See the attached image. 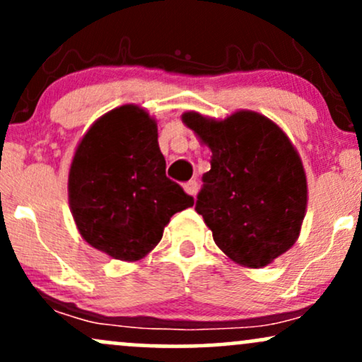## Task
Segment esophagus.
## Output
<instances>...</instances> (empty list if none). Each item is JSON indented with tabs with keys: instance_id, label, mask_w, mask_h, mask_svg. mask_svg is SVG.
Returning a JSON list of instances; mask_svg holds the SVG:
<instances>
[{
	"instance_id": "34e87169",
	"label": "esophagus",
	"mask_w": 362,
	"mask_h": 362,
	"mask_svg": "<svg viewBox=\"0 0 362 362\" xmlns=\"http://www.w3.org/2000/svg\"><path fill=\"white\" fill-rule=\"evenodd\" d=\"M184 189H185V192L189 194V195H194L197 194V190H199V184H197V180H190V182H187V184L184 185Z\"/></svg>"
}]
</instances>
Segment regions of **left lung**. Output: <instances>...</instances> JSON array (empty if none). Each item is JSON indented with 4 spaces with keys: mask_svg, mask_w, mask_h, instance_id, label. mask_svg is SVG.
Returning <instances> with one entry per match:
<instances>
[{
    "mask_svg": "<svg viewBox=\"0 0 362 362\" xmlns=\"http://www.w3.org/2000/svg\"><path fill=\"white\" fill-rule=\"evenodd\" d=\"M182 122L213 153L195 211L216 245L243 267L272 264L296 243L306 214L308 185L298 149L253 110L226 119L185 112Z\"/></svg>",
    "mask_w": 362,
    "mask_h": 362,
    "instance_id": "8db88e82",
    "label": "left lung"
}]
</instances>
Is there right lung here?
I'll return each instance as SVG.
<instances>
[{
    "label": "right lung",
    "mask_w": 362,
    "mask_h": 362,
    "mask_svg": "<svg viewBox=\"0 0 362 362\" xmlns=\"http://www.w3.org/2000/svg\"><path fill=\"white\" fill-rule=\"evenodd\" d=\"M165 168L156 120L143 107L129 103L95 120L78 143L68 177L81 238L112 259H144L170 218L194 206Z\"/></svg>",
    "instance_id": "right-lung-1"
}]
</instances>
